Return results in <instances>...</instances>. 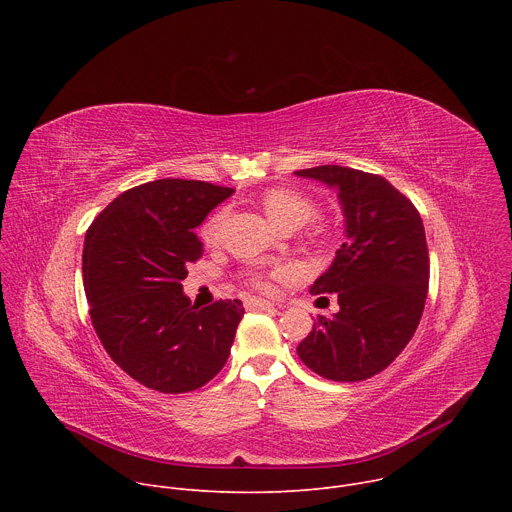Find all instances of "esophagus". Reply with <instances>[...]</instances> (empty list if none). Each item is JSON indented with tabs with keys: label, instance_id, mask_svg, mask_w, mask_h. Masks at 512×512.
<instances>
[{
	"label": "esophagus",
	"instance_id": "esophagus-1",
	"mask_svg": "<svg viewBox=\"0 0 512 512\" xmlns=\"http://www.w3.org/2000/svg\"><path fill=\"white\" fill-rule=\"evenodd\" d=\"M245 304H247V308H257V310H277L279 308V304L269 302V300H259V298H251Z\"/></svg>",
	"mask_w": 512,
	"mask_h": 512
}]
</instances>
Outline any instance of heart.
<instances>
[{
  "instance_id": "heart-1",
  "label": "heart",
  "mask_w": 512,
  "mask_h": 512,
  "mask_svg": "<svg viewBox=\"0 0 512 512\" xmlns=\"http://www.w3.org/2000/svg\"><path fill=\"white\" fill-rule=\"evenodd\" d=\"M261 204L271 221L283 231L285 229L294 231V229L306 225L316 212V200L312 196H308L300 190H294V188H285V186H277V188L263 192ZM223 221H225L223 210H216L214 214H210L206 218V223L200 229V237L204 239V243L218 241V237H221ZM283 273H285L283 267H273L269 271H253V273H249V281L257 289L267 291V289H271L273 279L281 277Z\"/></svg>"
}]
</instances>
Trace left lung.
<instances>
[{
	"label": "left lung",
	"instance_id": "obj_1",
	"mask_svg": "<svg viewBox=\"0 0 512 512\" xmlns=\"http://www.w3.org/2000/svg\"><path fill=\"white\" fill-rule=\"evenodd\" d=\"M336 188L346 241L310 294H336L298 356L316 375L356 383L385 371L413 338L429 285V253L417 208L383 176L344 166L294 172ZM322 300V298H320ZM328 302V298H324Z\"/></svg>",
	"mask_w": 512,
	"mask_h": 512
}]
</instances>
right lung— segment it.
Returning a JSON list of instances; mask_svg holds the SVG:
<instances>
[{"mask_svg": "<svg viewBox=\"0 0 512 512\" xmlns=\"http://www.w3.org/2000/svg\"><path fill=\"white\" fill-rule=\"evenodd\" d=\"M233 192L198 180H154L119 194L87 231L83 281L95 332L143 387L188 393L225 367L245 308L239 300L200 308L182 279L204 253L194 229Z\"/></svg>", "mask_w": 512, "mask_h": 512, "instance_id": "obj_1", "label": "right lung"}]
</instances>
